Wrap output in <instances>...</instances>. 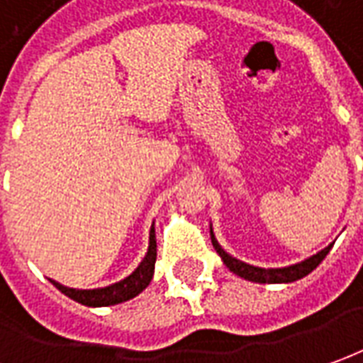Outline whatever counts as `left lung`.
I'll use <instances>...</instances> for the list:
<instances>
[{"label": "left lung", "mask_w": 363, "mask_h": 363, "mask_svg": "<svg viewBox=\"0 0 363 363\" xmlns=\"http://www.w3.org/2000/svg\"><path fill=\"white\" fill-rule=\"evenodd\" d=\"M211 240H213L214 250H216L218 256L223 258V262L226 264V268H228L230 272H234L236 276H240L244 280L258 282V284H282V282H294V280L304 278V276L310 274V272L326 258V254L330 252V248L334 246V244H330V246H326L324 250H320V252H316L314 256L306 258V260L298 262V264L286 266V268H258V266L246 264V262L234 258V256H230L228 252H224L223 248H220V244L216 242V238H214L213 228H211Z\"/></svg>", "instance_id": "left-lung-1"}]
</instances>
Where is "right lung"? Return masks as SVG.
Here are the masks:
<instances>
[{
	"label": "right lung",
	"mask_w": 363,
	"mask_h": 363,
	"mask_svg": "<svg viewBox=\"0 0 363 363\" xmlns=\"http://www.w3.org/2000/svg\"><path fill=\"white\" fill-rule=\"evenodd\" d=\"M155 262H157V236H155V224L150 226L149 234V250L145 254L143 262L137 266V270L129 274L125 280L115 282V284L105 286V288H93V290H77V288H67V286L59 284L55 280H51L53 286L61 290L63 294L69 296L71 300H75L83 306H113L127 302L130 298L139 296L155 274Z\"/></svg>",
	"instance_id": "1"
}]
</instances>
